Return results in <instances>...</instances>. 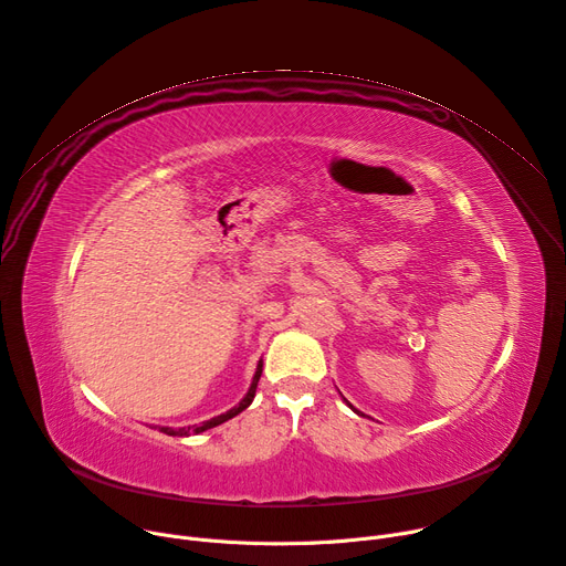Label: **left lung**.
Segmentation results:
<instances>
[{
    "instance_id": "1",
    "label": "left lung",
    "mask_w": 566,
    "mask_h": 566,
    "mask_svg": "<svg viewBox=\"0 0 566 566\" xmlns=\"http://www.w3.org/2000/svg\"><path fill=\"white\" fill-rule=\"evenodd\" d=\"M345 401H347V399H345ZM347 406H349V408H352V410H356V408H354V406H352V403H349V401H347ZM356 413H358V410H356Z\"/></svg>"
}]
</instances>
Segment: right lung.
<instances>
[{
  "instance_id": "1",
  "label": "right lung",
  "mask_w": 566,
  "mask_h": 566,
  "mask_svg": "<svg viewBox=\"0 0 566 566\" xmlns=\"http://www.w3.org/2000/svg\"><path fill=\"white\" fill-rule=\"evenodd\" d=\"M260 377H262V361L256 364V370H254V377H252V384H250V388H248L245 397H243V399H241V401H239L234 408L226 410V413H221V416H217V418H212V420H208V422H202V424H198V427H182V429L160 427V431H163V433H167V436H189V433H202V431L214 429V427H219V424H223V422L232 420L234 416H239L241 410H245V408L252 403V399H254V392H256V384H260Z\"/></svg>"
}]
</instances>
